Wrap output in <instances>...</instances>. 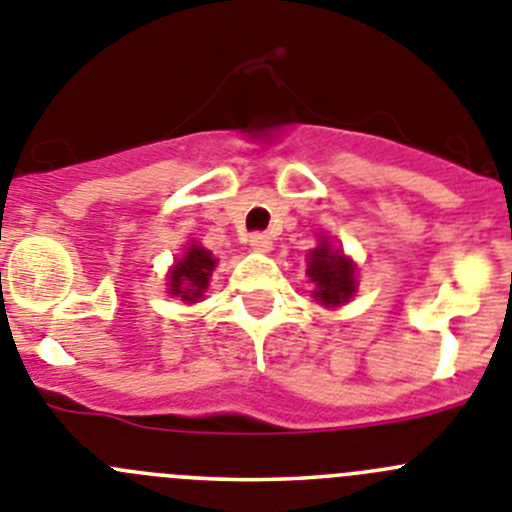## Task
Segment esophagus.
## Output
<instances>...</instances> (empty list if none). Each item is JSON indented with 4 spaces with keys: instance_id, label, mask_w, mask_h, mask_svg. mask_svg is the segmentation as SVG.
<instances>
[{
    "instance_id": "esophagus-1",
    "label": "esophagus",
    "mask_w": 512,
    "mask_h": 512,
    "mask_svg": "<svg viewBox=\"0 0 512 512\" xmlns=\"http://www.w3.org/2000/svg\"><path fill=\"white\" fill-rule=\"evenodd\" d=\"M250 247L255 252H270L273 242H270V237H267V234L255 232V234H250Z\"/></svg>"
}]
</instances>
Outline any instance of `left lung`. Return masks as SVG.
<instances>
[{"label": "left lung", "mask_w": 512, "mask_h": 512, "mask_svg": "<svg viewBox=\"0 0 512 512\" xmlns=\"http://www.w3.org/2000/svg\"><path fill=\"white\" fill-rule=\"evenodd\" d=\"M306 273L311 278V283L316 285L313 298L321 306H342V303H347L357 293V267H354V262L349 257L334 250L326 237H321L319 247H313L308 252Z\"/></svg>", "instance_id": "8db88e82"}]
</instances>
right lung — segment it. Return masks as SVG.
Instances as JSON below:
<instances>
[{
  "mask_svg": "<svg viewBox=\"0 0 512 512\" xmlns=\"http://www.w3.org/2000/svg\"><path fill=\"white\" fill-rule=\"evenodd\" d=\"M216 257L201 245H191L183 252L181 260L173 265L168 275V293L178 296L186 303H196L204 298V290L209 288V278L214 273Z\"/></svg>",
  "mask_w": 512,
  "mask_h": 512,
  "instance_id": "add662e5",
  "label": "right lung"
}]
</instances>
